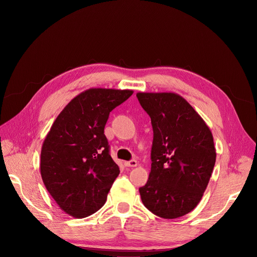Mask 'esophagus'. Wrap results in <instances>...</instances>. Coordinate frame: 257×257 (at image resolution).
<instances>
[{"mask_svg":"<svg viewBox=\"0 0 257 257\" xmlns=\"http://www.w3.org/2000/svg\"><path fill=\"white\" fill-rule=\"evenodd\" d=\"M125 166L126 167H129V168H136L138 166V161L136 159H132L130 161H126L125 163Z\"/></svg>","mask_w":257,"mask_h":257,"instance_id":"obj_1","label":"esophagus"}]
</instances>
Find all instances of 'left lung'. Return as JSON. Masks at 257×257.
Here are the masks:
<instances>
[{
	"instance_id": "left-lung-1",
	"label": "left lung",
	"mask_w": 257,
	"mask_h": 257,
	"mask_svg": "<svg viewBox=\"0 0 257 257\" xmlns=\"http://www.w3.org/2000/svg\"><path fill=\"white\" fill-rule=\"evenodd\" d=\"M153 128L151 172L140 187L144 205L157 217L177 219L201 201L215 164L213 138L204 119L174 92H138Z\"/></svg>"
}]
</instances>
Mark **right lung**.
Returning <instances> with one entry per match:
<instances>
[{
	"instance_id": "1",
	"label": "right lung",
	"mask_w": 257,
	"mask_h": 257,
	"mask_svg": "<svg viewBox=\"0 0 257 257\" xmlns=\"http://www.w3.org/2000/svg\"><path fill=\"white\" fill-rule=\"evenodd\" d=\"M132 93L112 88L81 92L63 108L47 134L40 174L53 199L74 218L98 211L118 176L104 128L110 111Z\"/></svg>"
}]
</instances>
